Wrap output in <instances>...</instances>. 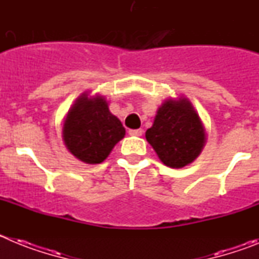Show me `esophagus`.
Here are the masks:
<instances>
[{"label": "esophagus", "instance_id": "1", "mask_svg": "<svg viewBox=\"0 0 259 259\" xmlns=\"http://www.w3.org/2000/svg\"><path fill=\"white\" fill-rule=\"evenodd\" d=\"M143 130H141V128H139V130H130V131H128V134L131 135V136H141V135H143Z\"/></svg>", "mask_w": 259, "mask_h": 259}]
</instances>
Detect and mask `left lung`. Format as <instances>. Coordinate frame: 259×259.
<instances>
[{"label": "left lung", "instance_id": "left-lung-1", "mask_svg": "<svg viewBox=\"0 0 259 259\" xmlns=\"http://www.w3.org/2000/svg\"><path fill=\"white\" fill-rule=\"evenodd\" d=\"M145 137L162 163L171 168L192 163L206 143L205 127L187 97L167 98Z\"/></svg>", "mask_w": 259, "mask_h": 259}]
</instances>
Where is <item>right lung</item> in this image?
I'll use <instances>...</instances> for the list:
<instances>
[{
	"instance_id": "right-lung-1",
	"label": "right lung",
	"mask_w": 259,
	"mask_h": 259,
	"mask_svg": "<svg viewBox=\"0 0 259 259\" xmlns=\"http://www.w3.org/2000/svg\"><path fill=\"white\" fill-rule=\"evenodd\" d=\"M124 135V127L110 113L106 98L87 92L70 107L62 128V139L68 152L89 164L104 162Z\"/></svg>"
}]
</instances>
